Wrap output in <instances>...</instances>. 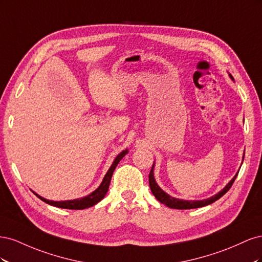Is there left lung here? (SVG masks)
Here are the masks:
<instances>
[{
    "label": "left lung",
    "instance_id": "8db88e82",
    "mask_svg": "<svg viewBox=\"0 0 262 262\" xmlns=\"http://www.w3.org/2000/svg\"><path fill=\"white\" fill-rule=\"evenodd\" d=\"M228 75H229V77H231V80L234 81V77L231 74H228ZM243 161H244V157H243ZM154 164H153L152 169H150L149 175H148L150 191H152L154 196L161 203L167 205V207L170 208V209H178V210H188V209L202 208V207H205V205H209V204H211L213 202H215L216 200L220 199L221 196H223L228 191L229 189H231V187L234 184V181H235L237 175H238V171H239L238 170V171L236 172V175L231 179V181H229L228 184L223 189L221 190L220 192L212 195L211 198H208V199H203V200H182V199H177V198H173V196L169 195L168 193H166L164 190L157 185V182H156V180L154 178Z\"/></svg>",
    "mask_w": 262,
    "mask_h": 262
}]
</instances>
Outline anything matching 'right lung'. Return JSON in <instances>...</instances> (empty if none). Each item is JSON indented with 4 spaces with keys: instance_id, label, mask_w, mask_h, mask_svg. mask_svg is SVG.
<instances>
[{
    "instance_id": "add662e5",
    "label": "right lung",
    "mask_w": 262,
    "mask_h": 262,
    "mask_svg": "<svg viewBox=\"0 0 262 262\" xmlns=\"http://www.w3.org/2000/svg\"><path fill=\"white\" fill-rule=\"evenodd\" d=\"M126 154H128V149H124V150H122L120 154H118L117 157L115 158L114 163L112 164L110 168L108 169L104 179H102L99 187L96 190H95V191L90 193L89 195L80 198V199L67 200V201H52V200L46 199V198H42L41 195H39L38 193L33 191V190H31V191H33L39 198V199L42 200L43 202L48 203L50 205H53V207H57V208L69 209V210H84V209H87V208H91V207H93V205L97 204L99 201L104 199V196L106 195V193L108 191L110 180H112L114 170L117 167V165L119 164V162H120Z\"/></svg>"
}]
</instances>
